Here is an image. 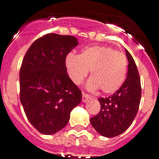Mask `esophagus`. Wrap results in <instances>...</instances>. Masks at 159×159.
Returning a JSON list of instances; mask_svg holds the SVG:
<instances>
[{"label":"esophagus","mask_w":159,"mask_h":159,"mask_svg":"<svg viewBox=\"0 0 159 159\" xmlns=\"http://www.w3.org/2000/svg\"><path fill=\"white\" fill-rule=\"evenodd\" d=\"M89 95H87L86 94V93H84V92H82V102H87V101L89 100Z\"/></svg>","instance_id":"obj_1"}]
</instances>
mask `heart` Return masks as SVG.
<instances>
[{
  "instance_id": "heart-1",
  "label": "heart",
  "mask_w": 159,
  "mask_h": 159,
  "mask_svg": "<svg viewBox=\"0 0 159 159\" xmlns=\"http://www.w3.org/2000/svg\"><path fill=\"white\" fill-rule=\"evenodd\" d=\"M64 63L74 84H81L90 71L87 89L92 92L100 89L105 94L116 92L122 86L127 73L125 55L106 46L86 47L79 55L68 53Z\"/></svg>"
}]
</instances>
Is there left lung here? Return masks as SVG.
Masks as SVG:
<instances>
[{
  "label": "left lung",
  "mask_w": 159,
  "mask_h": 159,
  "mask_svg": "<svg viewBox=\"0 0 159 159\" xmlns=\"http://www.w3.org/2000/svg\"><path fill=\"white\" fill-rule=\"evenodd\" d=\"M125 53L129 61L126 80L111 97L98 99L101 111L90 120L93 128L107 138L118 136L130 126L140 103L141 85L138 69L127 49Z\"/></svg>",
  "instance_id": "left-lung-1"
}]
</instances>
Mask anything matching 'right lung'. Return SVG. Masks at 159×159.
<instances>
[{
	"label": "right lung",
	"mask_w": 159,
	"mask_h": 159,
	"mask_svg": "<svg viewBox=\"0 0 159 159\" xmlns=\"http://www.w3.org/2000/svg\"><path fill=\"white\" fill-rule=\"evenodd\" d=\"M78 44L73 36L48 34L34 42L20 71V102L29 121L43 134L67 125L82 102V92L70 79L65 57Z\"/></svg>",
	"instance_id": "1"
}]
</instances>
